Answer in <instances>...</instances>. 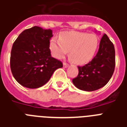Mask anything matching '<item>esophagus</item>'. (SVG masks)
<instances>
[{"label": "esophagus", "mask_w": 127, "mask_h": 127, "mask_svg": "<svg viewBox=\"0 0 127 127\" xmlns=\"http://www.w3.org/2000/svg\"><path fill=\"white\" fill-rule=\"evenodd\" d=\"M63 66H64V67H65V68L68 67V64H67L66 63H65V62H64V63H63Z\"/></svg>", "instance_id": "obj_1"}]
</instances>
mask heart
Segmentation results:
<instances>
[{
  "label": "heart",
  "instance_id": "1",
  "mask_svg": "<svg viewBox=\"0 0 127 127\" xmlns=\"http://www.w3.org/2000/svg\"><path fill=\"white\" fill-rule=\"evenodd\" d=\"M99 39L95 34L84 32H66L60 39L53 38L50 49L53 55L62 59L69 53L72 61L77 64H84L92 59L99 47Z\"/></svg>",
  "mask_w": 127,
  "mask_h": 127
}]
</instances>
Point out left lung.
<instances>
[{"label":"left lung","mask_w":127,"mask_h":127,"mask_svg":"<svg viewBox=\"0 0 127 127\" xmlns=\"http://www.w3.org/2000/svg\"><path fill=\"white\" fill-rule=\"evenodd\" d=\"M115 66V51L113 43L106 34L101 39L96 55L83 66H78V74L72 79L76 88L92 92L102 88L107 84Z\"/></svg>","instance_id":"8db88e82"}]
</instances>
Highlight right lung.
Segmentation results:
<instances>
[{
	"label": "right lung",
	"instance_id": "right-lung-1",
	"mask_svg": "<svg viewBox=\"0 0 127 127\" xmlns=\"http://www.w3.org/2000/svg\"><path fill=\"white\" fill-rule=\"evenodd\" d=\"M52 30L34 26L23 31L13 43L10 68L16 80L28 88L45 84L61 61L52 57L49 49Z\"/></svg>",
	"mask_w": 127,
	"mask_h": 127
}]
</instances>
